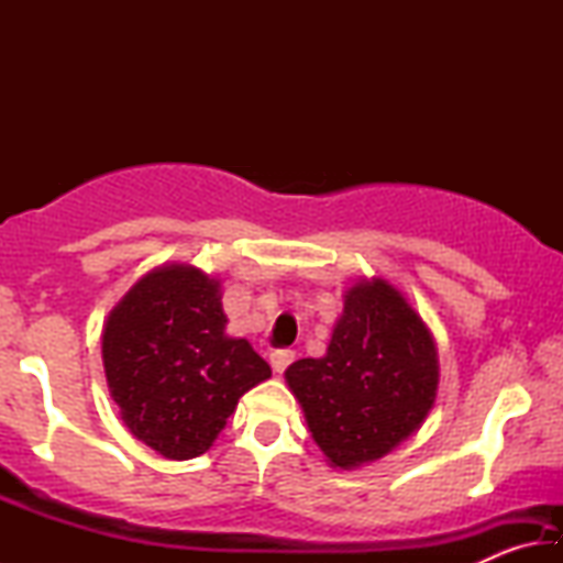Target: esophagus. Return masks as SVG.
Returning a JSON list of instances; mask_svg holds the SVG:
<instances>
[{"mask_svg": "<svg viewBox=\"0 0 563 563\" xmlns=\"http://www.w3.org/2000/svg\"><path fill=\"white\" fill-rule=\"evenodd\" d=\"M295 360V352L292 350H275L273 355H271V367H273V373H285V367L290 365V362Z\"/></svg>", "mask_w": 563, "mask_h": 563, "instance_id": "34e87169", "label": "esophagus"}]
</instances>
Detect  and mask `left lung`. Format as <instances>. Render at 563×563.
Instances as JSON below:
<instances>
[{
	"mask_svg": "<svg viewBox=\"0 0 563 563\" xmlns=\"http://www.w3.org/2000/svg\"><path fill=\"white\" fill-rule=\"evenodd\" d=\"M285 383L330 466L355 470L422 427L434 407L440 360L405 295L373 278L345 292L325 355L292 362Z\"/></svg>",
	"mask_w": 563,
	"mask_h": 563,
	"instance_id": "8db88e82",
	"label": "left lung"
}]
</instances>
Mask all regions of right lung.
<instances>
[{
	"label": "right lung",
	"mask_w": 563,
	"mask_h": 563,
	"mask_svg": "<svg viewBox=\"0 0 563 563\" xmlns=\"http://www.w3.org/2000/svg\"><path fill=\"white\" fill-rule=\"evenodd\" d=\"M221 280L194 265L146 273L109 312L103 373L129 432L166 460L211 450L247 389L271 377L251 342L225 335Z\"/></svg>",
	"instance_id": "1"
}]
</instances>
